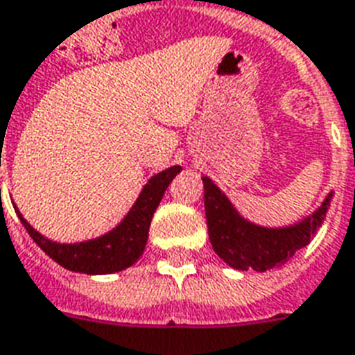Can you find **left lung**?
<instances>
[{
    "label": "left lung",
    "mask_w": 355,
    "mask_h": 355,
    "mask_svg": "<svg viewBox=\"0 0 355 355\" xmlns=\"http://www.w3.org/2000/svg\"><path fill=\"white\" fill-rule=\"evenodd\" d=\"M331 194L320 207L289 227H261L244 220L220 189L203 178V203L209 239L216 255L237 270L265 272L285 265L300 248L307 246L322 226Z\"/></svg>",
    "instance_id": "1"
}]
</instances>
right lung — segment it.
Here are the masks:
<instances>
[{
  "label": "right lung",
  "mask_w": 355,
  "mask_h": 355,
  "mask_svg": "<svg viewBox=\"0 0 355 355\" xmlns=\"http://www.w3.org/2000/svg\"><path fill=\"white\" fill-rule=\"evenodd\" d=\"M180 172L181 166H170V168L159 172L157 175H153L144 185L125 218L112 232L92 239V241H85V243H53L40 235L37 230H33L31 224L20 215V211L15 209L33 241L60 266L72 272H83V274H112V272H120L135 265L142 255L153 213H155L166 187L170 185V181Z\"/></svg>",
  "instance_id": "1"
}]
</instances>
